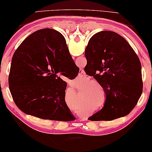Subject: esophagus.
Returning a JSON list of instances; mask_svg holds the SVG:
<instances>
[{
  "mask_svg": "<svg viewBox=\"0 0 152 152\" xmlns=\"http://www.w3.org/2000/svg\"><path fill=\"white\" fill-rule=\"evenodd\" d=\"M79 75L81 76V77H83V78L86 77V73H85L84 71H83V70H82V69L80 70V72H79Z\"/></svg>",
  "mask_w": 152,
  "mask_h": 152,
  "instance_id": "1",
  "label": "esophagus"
}]
</instances>
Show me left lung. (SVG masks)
Here are the masks:
<instances>
[{"label": "left lung", "instance_id": "8db88e82", "mask_svg": "<svg viewBox=\"0 0 152 152\" xmlns=\"http://www.w3.org/2000/svg\"><path fill=\"white\" fill-rule=\"evenodd\" d=\"M85 56L86 73L93 76L105 93L104 106L88 119L112 121L127 115L142 92L141 65L134 50L121 36L102 31L90 39Z\"/></svg>", "mask_w": 152, "mask_h": 152}]
</instances>
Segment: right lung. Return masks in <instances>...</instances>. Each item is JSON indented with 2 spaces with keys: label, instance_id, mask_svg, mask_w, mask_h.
I'll return each instance as SVG.
<instances>
[{
  "label": "right lung",
  "instance_id": "right-lung-1",
  "mask_svg": "<svg viewBox=\"0 0 152 152\" xmlns=\"http://www.w3.org/2000/svg\"><path fill=\"white\" fill-rule=\"evenodd\" d=\"M79 70L60 32L36 31L13 56L9 82L13 99L25 114L42 119L73 121L75 117L65 102L66 83L59 76L72 80Z\"/></svg>",
  "mask_w": 152,
  "mask_h": 152
}]
</instances>
